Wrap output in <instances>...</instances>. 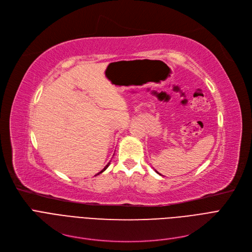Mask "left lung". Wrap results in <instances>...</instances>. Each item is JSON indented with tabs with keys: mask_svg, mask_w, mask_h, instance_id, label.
<instances>
[{
	"mask_svg": "<svg viewBox=\"0 0 252 252\" xmlns=\"http://www.w3.org/2000/svg\"><path fill=\"white\" fill-rule=\"evenodd\" d=\"M155 171H156V170H155ZM156 173H157V171H156ZM157 174H158V173H157Z\"/></svg>",
	"mask_w": 252,
	"mask_h": 252,
	"instance_id": "8db88e82",
	"label": "left lung"
}]
</instances>
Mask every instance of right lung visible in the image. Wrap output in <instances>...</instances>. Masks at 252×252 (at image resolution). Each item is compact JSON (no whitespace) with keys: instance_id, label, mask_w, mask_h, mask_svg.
Returning <instances> with one entry per match:
<instances>
[{"instance_id":"1","label":"right lung","mask_w":252,"mask_h":252,"mask_svg":"<svg viewBox=\"0 0 252 252\" xmlns=\"http://www.w3.org/2000/svg\"><path fill=\"white\" fill-rule=\"evenodd\" d=\"M109 164H110V162H109V163H108V164H107V165H106V166H105V167H104V168H103V169H102V170H101V171H100V173H98V174H97V175H96V176H98V175H100V174H102V173H103V171H104V170H105V169H106V168H107V167H108V166H109Z\"/></svg>"}]
</instances>
